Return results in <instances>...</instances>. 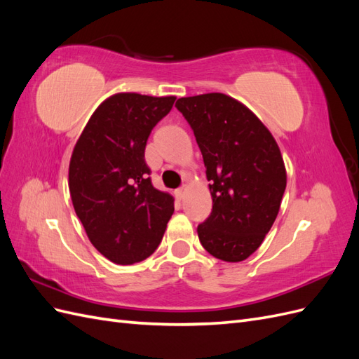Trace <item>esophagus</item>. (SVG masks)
Segmentation results:
<instances>
[{
	"label": "esophagus",
	"mask_w": 359,
	"mask_h": 359,
	"mask_svg": "<svg viewBox=\"0 0 359 359\" xmlns=\"http://www.w3.org/2000/svg\"><path fill=\"white\" fill-rule=\"evenodd\" d=\"M175 196H177L178 199H182V198H184V187L175 190Z\"/></svg>",
	"instance_id": "34e87169"
}]
</instances>
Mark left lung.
<instances>
[{"label": "left lung", "mask_w": 359, "mask_h": 359, "mask_svg": "<svg viewBox=\"0 0 359 359\" xmlns=\"http://www.w3.org/2000/svg\"><path fill=\"white\" fill-rule=\"evenodd\" d=\"M211 181L212 211L198 226L203 248L224 262H241L265 240L286 189V168L274 136L233 97H181Z\"/></svg>", "instance_id": "obj_1"}]
</instances>
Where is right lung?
Listing matches in <instances>:
<instances>
[{"instance_id": "obj_1", "label": "right lung", "mask_w": 359, "mask_h": 359, "mask_svg": "<svg viewBox=\"0 0 359 359\" xmlns=\"http://www.w3.org/2000/svg\"><path fill=\"white\" fill-rule=\"evenodd\" d=\"M175 99L137 93L107 97L73 148V208L91 244L114 264L132 265L153 255L173 214V198L148 178L145 147Z\"/></svg>"}]
</instances>
